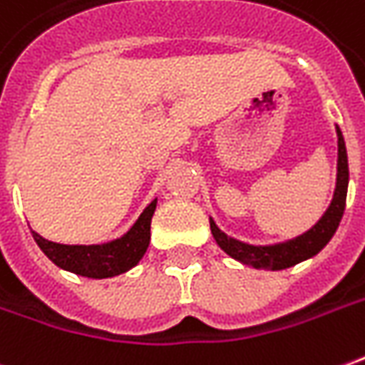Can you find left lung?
Returning <instances> with one entry per match:
<instances>
[{
    "label": "left lung",
    "mask_w": 365,
    "mask_h": 365,
    "mask_svg": "<svg viewBox=\"0 0 365 365\" xmlns=\"http://www.w3.org/2000/svg\"><path fill=\"white\" fill-rule=\"evenodd\" d=\"M338 132V175H336V190L330 207L326 209V213L320 217L312 229H308L307 233H302L292 241L279 245H269V247H255L247 245L227 237L223 231H219L213 219H209L211 233L215 237L217 245L225 251L229 257H233L235 261L249 264L253 269H264V271H282L289 269L292 264L300 261H307L316 253H320L326 247V243L332 239L336 229L340 225V219L344 215L346 207V193H348V154H346V144L340 128L336 126Z\"/></svg>",
    "instance_id": "left-lung-1"
}]
</instances>
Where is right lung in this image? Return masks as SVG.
I'll use <instances>...</instances> for the list:
<instances>
[{
  "instance_id": "1",
  "label": "right lung",
  "mask_w": 365,
  "mask_h": 365,
  "mask_svg": "<svg viewBox=\"0 0 365 365\" xmlns=\"http://www.w3.org/2000/svg\"><path fill=\"white\" fill-rule=\"evenodd\" d=\"M158 200L148 205L138 221L128 233L116 241L104 245H61L43 239L39 233H33L35 243L49 257L51 261L65 271L75 272L88 279H108L136 267L146 253L150 245V223L156 211Z\"/></svg>"
}]
</instances>
